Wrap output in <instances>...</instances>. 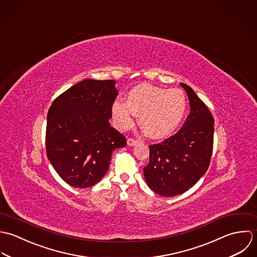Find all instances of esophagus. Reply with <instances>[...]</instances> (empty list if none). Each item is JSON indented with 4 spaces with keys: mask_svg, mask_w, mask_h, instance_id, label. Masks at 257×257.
<instances>
[{
    "mask_svg": "<svg viewBox=\"0 0 257 257\" xmlns=\"http://www.w3.org/2000/svg\"><path fill=\"white\" fill-rule=\"evenodd\" d=\"M138 143V140L134 139V138H128L127 139V144L128 146H135Z\"/></svg>",
    "mask_w": 257,
    "mask_h": 257,
    "instance_id": "obj_1",
    "label": "esophagus"
}]
</instances>
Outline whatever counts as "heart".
<instances>
[{
    "label": "heart",
    "mask_w": 257,
    "mask_h": 257,
    "mask_svg": "<svg viewBox=\"0 0 257 257\" xmlns=\"http://www.w3.org/2000/svg\"><path fill=\"white\" fill-rule=\"evenodd\" d=\"M187 109L188 99L183 90L142 83L127 93L126 101H114L111 112L121 130L131 128L136 114H140V125L145 133L153 139H162L176 131Z\"/></svg>",
    "instance_id": "b5f03b06"
}]
</instances>
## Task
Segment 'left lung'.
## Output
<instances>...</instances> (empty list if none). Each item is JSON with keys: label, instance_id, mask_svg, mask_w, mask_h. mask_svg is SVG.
<instances>
[{"label": "left lung", "instance_id": "8db88e82", "mask_svg": "<svg viewBox=\"0 0 257 257\" xmlns=\"http://www.w3.org/2000/svg\"><path fill=\"white\" fill-rule=\"evenodd\" d=\"M181 85L191 112L175 135L149 146V164L143 169L148 187L163 197H175L194 187L209 166L213 147L214 119L210 111L189 85Z\"/></svg>", "mask_w": 257, "mask_h": 257}]
</instances>
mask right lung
<instances>
[{"label":"right lung","mask_w":257,"mask_h":257,"mask_svg":"<svg viewBox=\"0 0 257 257\" xmlns=\"http://www.w3.org/2000/svg\"><path fill=\"white\" fill-rule=\"evenodd\" d=\"M118 94L114 80L84 79L56 97L48 113L47 156L58 176L74 188L101 181L112 152L126 138L110 126Z\"/></svg>","instance_id":"add662e5"}]
</instances>
